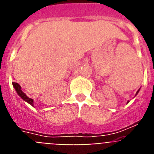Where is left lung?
Returning <instances> with one entry per match:
<instances>
[{
    "mask_svg": "<svg viewBox=\"0 0 154 154\" xmlns=\"http://www.w3.org/2000/svg\"><path fill=\"white\" fill-rule=\"evenodd\" d=\"M140 89H139V90H138V91H137V93H136V96H137V94H138V92H140ZM129 102H130V101H128V102H127V103H129Z\"/></svg>",
    "mask_w": 154,
    "mask_h": 154,
    "instance_id": "obj_1",
    "label": "left lung"
}]
</instances>
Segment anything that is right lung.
<instances>
[{
  "instance_id": "right-lung-1",
  "label": "right lung",
  "mask_w": 154,
  "mask_h": 154,
  "mask_svg": "<svg viewBox=\"0 0 154 154\" xmlns=\"http://www.w3.org/2000/svg\"><path fill=\"white\" fill-rule=\"evenodd\" d=\"M12 85H13L15 91L17 92V95H18V96H20V97H21L24 101H25L26 103H28V104H30L31 106H34L33 99H31V98H29L28 96H27L26 94L24 93V92L21 90V85H19L18 83H17V82H12Z\"/></svg>"
}]
</instances>
